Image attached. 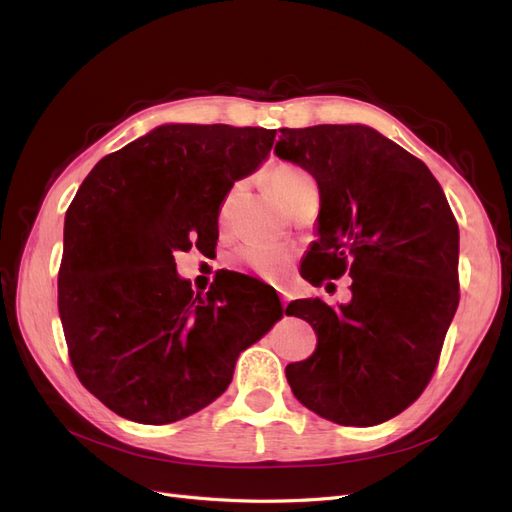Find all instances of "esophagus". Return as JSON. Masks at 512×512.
Wrapping results in <instances>:
<instances>
[{"mask_svg":"<svg viewBox=\"0 0 512 512\" xmlns=\"http://www.w3.org/2000/svg\"><path fill=\"white\" fill-rule=\"evenodd\" d=\"M277 292H279V298H281V305L288 307V301H290V298H288V292H286L284 288H277Z\"/></svg>","mask_w":512,"mask_h":512,"instance_id":"obj_1","label":"esophagus"}]
</instances>
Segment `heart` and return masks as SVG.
<instances>
[{"instance_id": "obj_1", "label": "heart", "mask_w": 512, "mask_h": 512, "mask_svg": "<svg viewBox=\"0 0 512 512\" xmlns=\"http://www.w3.org/2000/svg\"><path fill=\"white\" fill-rule=\"evenodd\" d=\"M267 182L275 199L290 209L309 195H317L315 180L305 169L290 163H273L267 169ZM292 250L286 245H243L233 256V264L248 269L262 279L284 277L292 264Z\"/></svg>"}]
</instances>
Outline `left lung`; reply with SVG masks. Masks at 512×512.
Listing matches in <instances>:
<instances>
[{
  "instance_id": "obj_1",
  "label": "left lung",
  "mask_w": 512,
  "mask_h": 512,
  "mask_svg": "<svg viewBox=\"0 0 512 512\" xmlns=\"http://www.w3.org/2000/svg\"><path fill=\"white\" fill-rule=\"evenodd\" d=\"M275 154L320 188L305 279L349 273L351 301L303 298L317 347L286 366L301 404L341 426H377L426 390L460 303V231L430 169L366 125L279 129Z\"/></svg>"
}]
</instances>
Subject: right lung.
I'll use <instances>...</instances> for the list:
<instances>
[{
    "mask_svg": "<svg viewBox=\"0 0 512 512\" xmlns=\"http://www.w3.org/2000/svg\"><path fill=\"white\" fill-rule=\"evenodd\" d=\"M275 129L163 125L103 156L65 214L59 315L82 385L116 415L163 426L201 411L281 320L279 298L195 294L175 252L218 239L220 203L269 156Z\"/></svg>",
    "mask_w": 512,
    "mask_h": 512,
    "instance_id": "1",
    "label": "right lung"
}]
</instances>
